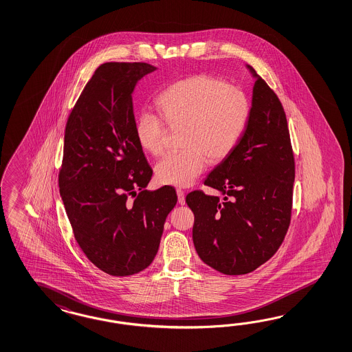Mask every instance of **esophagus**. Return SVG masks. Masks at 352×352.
Here are the masks:
<instances>
[{
    "mask_svg": "<svg viewBox=\"0 0 352 352\" xmlns=\"http://www.w3.org/2000/svg\"><path fill=\"white\" fill-rule=\"evenodd\" d=\"M177 195H178V202H179V205H184V204H186L184 192L182 190H177Z\"/></svg>",
    "mask_w": 352,
    "mask_h": 352,
    "instance_id": "1",
    "label": "esophagus"
}]
</instances>
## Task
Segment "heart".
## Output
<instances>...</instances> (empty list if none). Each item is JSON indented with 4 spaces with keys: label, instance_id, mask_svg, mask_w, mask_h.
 I'll list each match as a JSON object with an SVG mask.
<instances>
[{
    "label": "heart",
    "instance_id": "b5f03b06",
    "mask_svg": "<svg viewBox=\"0 0 352 352\" xmlns=\"http://www.w3.org/2000/svg\"><path fill=\"white\" fill-rule=\"evenodd\" d=\"M160 116L143 113L135 124L137 141L151 155H162L169 126L182 131V147L156 164L157 181L188 187L205 170L208 159L221 162L234 150L250 118L248 96L238 87L208 74L188 76L164 91Z\"/></svg>",
    "mask_w": 352,
    "mask_h": 352
}]
</instances>
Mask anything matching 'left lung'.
I'll return each mask as SVG.
<instances>
[{
  "instance_id": "left-lung-1",
  "label": "left lung",
  "mask_w": 352,
  "mask_h": 352,
  "mask_svg": "<svg viewBox=\"0 0 352 352\" xmlns=\"http://www.w3.org/2000/svg\"><path fill=\"white\" fill-rule=\"evenodd\" d=\"M246 129L234 150L187 195L192 238L201 260L227 276L254 272L278 251L291 221L295 159L283 106L256 72Z\"/></svg>"
}]
</instances>
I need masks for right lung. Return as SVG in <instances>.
I'll return each mask as SVG.
<instances>
[{
    "label": "right lung",
    "mask_w": 352,
    "mask_h": 352,
    "mask_svg": "<svg viewBox=\"0 0 352 352\" xmlns=\"http://www.w3.org/2000/svg\"><path fill=\"white\" fill-rule=\"evenodd\" d=\"M155 70L146 63L97 67L65 128L60 196L79 248L110 276L151 264L178 200L171 186L146 190L152 169L135 135L132 94Z\"/></svg>",
    "instance_id": "1"
}]
</instances>
